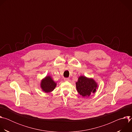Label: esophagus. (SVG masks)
Here are the masks:
<instances>
[{
    "mask_svg": "<svg viewBox=\"0 0 132 132\" xmlns=\"http://www.w3.org/2000/svg\"><path fill=\"white\" fill-rule=\"evenodd\" d=\"M64 81H68L69 80V78H65L64 79Z\"/></svg>",
    "mask_w": 132,
    "mask_h": 132,
    "instance_id": "obj_1",
    "label": "esophagus"
}]
</instances>
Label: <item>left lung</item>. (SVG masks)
Segmentation results:
<instances>
[{"label": "left lung", "instance_id": "obj_1", "mask_svg": "<svg viewBox=\"0 0 132 132\" xmlns=\"http://www.w3.org/2000/svg\"><path fill=\"white\" fill-rule=\"evenodd\" d=\"M78 92L83 97H89L91 93H95L98 87L96 82L91 78L80 76L76 83Z\"/></svg>", "mask_w": 132, "mask_h": 132}]
</instances>
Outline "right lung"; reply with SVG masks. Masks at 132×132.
<instances>
[{
	"instance_id": "1",
	"label": "right lung",
	"mask_w": 132,
	"mask_h": 132,
	"mask_svg": "<svg viewBox=\"0 0 132 132\" xmlns=\"http://www.w3.org/2000/svg\"><path fill=\"white\" fill-rule=\"evenodd\" d=\"M56 83L53 81L52 78L48 76H46L41 81V87L45 92H50L56 87Z\"/></svg>"
}]
</instances>
